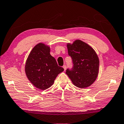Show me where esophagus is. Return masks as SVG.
I'll return each mask as SVG.
<instances>
[{"label": "esophagus", "instance_id": "1", "mask_svg": "<svg viewBox=\"0 0 124 124\" xmlns=\"http://www.w3.org/2000/svg\"><path fill=\"white\" fill-rule=\"evenodd\" d=\"M62 67L63 68H64V71H65V70H66V66L65 65H64V66H62Z\"/></svg>", "mask_w": 124, "mask_h": 124}]
</instances>
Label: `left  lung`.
I'll return each instance as SVG.
<instances>
[{
    "mask_svg": "<svg viewBox=\"0 0 124 124\" xmlns=\"http://www.w3.org/2000/svg\"><path fill=\"white\" fill-rule=\"evenodd\" d=\"M73 67L66 73L77 87L86 88L94 83L98 74L99 60L94 50L84 42L77 40L67 45Z\"/></svg>",
    "mask_w": 124,
    "mask_h": 124,
    "instance_id": "8db88e82",
    "label": "left lung"
}]
</instances>
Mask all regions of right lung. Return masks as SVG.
Listing matches in <instances>:
<instances>
[{
	"mask_svg": "<svg viewBox=\"0 0 124 124\" xmlns=\"http://www.w3.org/2000/svg\"><path fill=\"white\" fill-rule=\"evenodd\" d=\"M50 52L48 46L39 43L32 49L26 62L27 78L35 87L42 90L51 87L57 76L64 70L58 66Z\"/></svg>",
	"mask_w": 124,
	"mask_h": 124,
	"instance_id": "1",
	"label": "right lung"
}]
</instances>
